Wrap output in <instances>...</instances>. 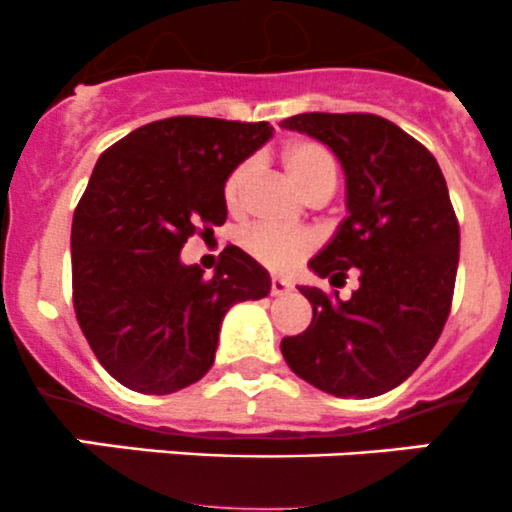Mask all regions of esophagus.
I'll use <instances>...</instances> for the list:
<instances>
[{"label":"esophagus","instance_id":"34e87169","mask_svg":"<svg viewBox=\"0 0 512 512\" xmlns=\"http://www.w3.org/2000/svg\"><path fill=\"white\" fill-rule=\"evenodd\" d=\"M289 289H292V282H289V280H282V277H272V282H270V292L275 294V297H280V294H287Z\"/></svg>","mask_w":512,"mask_h":512}]
</instances>
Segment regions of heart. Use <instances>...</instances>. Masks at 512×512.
<instances>
[{"label":"heart","mask_w":512,"mask_h":512,"mask_svg":"<svg viewBox=\"0 0 512 512\" xmlns=\"http://www.w3.org/2000/svg\"><path fill=\"white\" fill-rule=\"evenodd\" d=\"M287 175L297 185L304 198H314L319 193H334L337 188V160L332 153L314 141H294L282 151ZM252 180V165L240 163L225 180V203L230 210H240L245 203L247 188ZM240 245L260 265L275 272H289L299 260L317 247V235L309 230L282 232L272 227H250L240 235Z\"/></svg>","instance_id":"obj_1"}]
</instances>
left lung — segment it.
<instances>
[{
	"label": "left lung",
	"instance_id": "8db88e82",
	"mask_svg": "<svg viewBox=\"0 0 512 512\" xmlns=\"http://www.w3.org/2000/svg\"><path fill=\"white\" fill-rule=\"evenodd\" d=\"M280 126L332 148L347 175V220L309 267L334 287L359 270L347 302L299 287L312 324L282 339V356L327 394H386L426 359L451 312L461 227L446 178L426 146L374 113H299Z\"/></svg>",
	"mask_w": 512,
	"mask_h": 512
}]
</instances>
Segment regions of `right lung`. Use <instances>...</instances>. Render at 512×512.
<instances>
[{
  "mask_svg": "<svg viewBox=\"0 0 512 512\" xmlns=\"http://www.w3.org/2000/svg\"><path fill=\"white\" fill-rule=\"evenodd\" d=\"M272 136L267 121L173 116L98 158L71 223L74 309L126 389L173 394L208 374L227 309L270 294V275L227 245L215 275L183 265L190 235L227 218L225 180Z\"/></svg>",
  "mask_w": 512,
  "mask_h": 512,
  "instance_id": "right-lung-1",
  "label": "right lung"
}]
</instances>
